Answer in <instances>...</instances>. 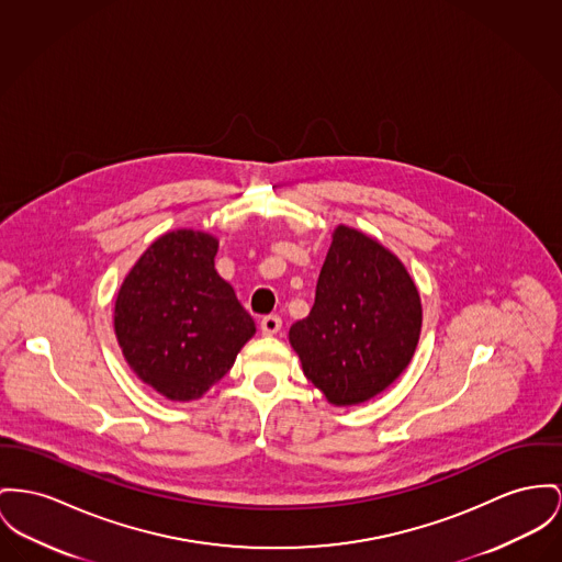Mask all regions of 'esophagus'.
I'll list each match as a JSON object with an SVG mask.
<instances>
[{
	"instance_id": "34e87169",
	"label": "esophagus",
	"mask_w": 562,
	"mask_h": 562,
	"mask_svg": "<svg viewBox=\"0 0 562 562\" xmlns=\"http://www.w3.org/2000/svg\"><path fill=\"white\" fill-rule=\"evenodd\" d=\"M260 330L266 337H272L281 330V317L279 315H263L262 322H260Z\"/></svg>"
}]
</instances>
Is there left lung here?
<instances>
[{"label": "left lung", "instance_id": "obj_1", "mask_svg": "<svg viewBox=\"0 0 562 562\" xmlns=\"http://www.w3.org/2000/svg\"><path fill=\"white\" fill-rule=\"evenodd\" d=\"M422 304L396 256L358 229L338 225L308 317L290 328L306 379L333 405L383 392L412 362Z\"/></svg>", "mask_w": 562, "mask_h": 562}]
</instances>
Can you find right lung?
Segmentation results:
<instances>
[{
	"label": "right lung",
	"mask_w": 562,
	"mask_h": 562,
	"mask_svg": "<svg viewBox=\"0 0 562 562\" xmlns=\"http://www.w3.org/2000/svg\"><path fill=\"white\" fill-rule=\"evenodd\" d=\"M217 240L177 229L125 277L114 333L127 364L170 401L200 398L224 376L256 324L215 270Z\"/></svg>",
	"instance_id": "right-lung-1"
}]
</instances>
